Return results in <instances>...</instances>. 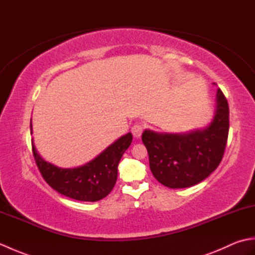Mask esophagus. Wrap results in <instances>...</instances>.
Wrapping results in <instances>:
<instances>
[{"mask_svg":"<svg viewBox=\"0 0 255 255\" xmlns=\"http://www.w3.org/2000/svg\"><path fill=\"white\" fill-rule=\"evenodd\" d=\"M142 130H143V127L140 124H134L131 128V132L136 138H139L141 136Z\"/></svg>","mask_w":255,"mask_h":255,"instance_id":"34e87169","label":"esophagus"}]
</instances>
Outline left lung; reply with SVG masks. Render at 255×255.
I'll return each instance as SVG.
<instances>
[{
  "instance_id": "obj_1",
  "label": "left lung",
  "mask_w": 255,
  "mask_h": 255,
  "mask_svg": "<svg viewBox=\"0 0 255 255\" xmlns=\"http://www.w3.org/2000/svg\"><path fill=\"white\" fill-rule=\"evenodd\" d=\"M229 132V105L220 89L208 127L183 132H155L145 129L142 142L150 170L164 186L185 188L204 181L223 160Z\"/></svg>"
}]
</instances>
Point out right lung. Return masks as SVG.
<instances>
[{"mask_svg":"<svg viewBox=\"0 0 255 255\" xmlns=\"http://www.w3.org/2000/svg\"><path fill=\"white\" fill-rule=\"evenodd\" d=\"M131 141L132 134L128 132L95 159L73 169H63L45 161L37 152L34 142H31V148L42 177L55 191L81 202H97L106 197L115 186L118 163Z\"/></svg>","mask_w":255,"mask_h":255,"instance_id":"add662e5","label":"right lung"}]
</instances>
